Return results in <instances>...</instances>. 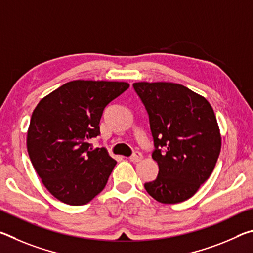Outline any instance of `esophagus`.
<instances>
[{"instance_id":"34e87169","label":"esophagus","mask_w":253,"mask_h":253,"mask_svg":"<svg viewBox=\"0 0 253 253\" xmlns=\"http://www.w3.org/2000/svg\"><path fill=\"white\" fill-rule=\"evenodd\" d=\"M142 158H143L142 153H140V152H135V153L132 154V155L129 157V160H130L131 162L136 163V162H139L140 160H142Z\"/></svg>"}]
</instances>
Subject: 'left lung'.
I'll list each match as a JSON object with an SVG mask.
<instances>
[{
  "mask_svg": "<svg viewBox=\"0 0 253 253\" xmlns=\"http://www.w3.org/2000/svg\"><path fill=\"white\" fill-rule=\"evenodd\" d=\"M147 111L157 177L144 184L161 203L183 202L212 174L221 151L215 114L209 101L182 84H132Z\"/></svg>",
  "mask_w": 253,
  "mask_h": 253,
  "instance_id": "obj_1",
  "label": "left lung"
}]
</instances>
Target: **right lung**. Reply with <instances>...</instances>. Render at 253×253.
I'll return each instance as SVG.
<instances>
[{
    "mask_svg": "<svg viewBox=\"0 0 253 253\" xmlns=\"http://www.w3.org/2000/svg\"><path fill=\"white\" fill-rule=\"evenodd\" d=\"M129 88L117 81L75 80L44 97L33 110L28 153L55 199L84 205L104 190L116 165L104 147L92 148L109 102Z\"/></svg>",
    "mask_w": 253,
    "mask_h": 253,
    "instance_id": "obj_1",
    "label": "right lung"
}]
</instances>
